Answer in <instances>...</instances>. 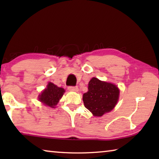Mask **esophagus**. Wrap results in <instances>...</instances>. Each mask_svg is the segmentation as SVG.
<instances>
[{
    "mask_svg": "<svg viewBox=\"0 0 159 159\" xmlns=\"http://www.w3.org/2000/svg\"><path fill=\"white\" fill-rule=\"evenodd\" d=\"M68 90L70 91H73V92H78L79 88H78V87H74V86H69Z\"/></svg>",
    "mask_w": 159,
    "mask_h": 159,
    "instance_id": "34e87169",
    "label": "esophagus"
}]
</instances>
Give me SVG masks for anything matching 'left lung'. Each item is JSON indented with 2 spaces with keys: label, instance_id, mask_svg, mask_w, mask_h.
Masks as SVG:
<instances>
[{
  "label": "left lung",
  "instance_id": "obj_1",
  "mask_svg": "<svg viewBox=\"0 0 159 159\" xmlns=\"http://www.w3.org/2000/svg\"><path fill=\"white\" fill-rule=\"evenodd\" d=\"M116 85L93 77L88 83V90L83 94V101L95 116H102L114 108L119 98Z\"/></svg>",
  "mask_w": 159,
  "mask_h": 159
}]
</instances>
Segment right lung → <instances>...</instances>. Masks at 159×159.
<instances>
[{"label": "right lung", "instance_id": "add662e5", "mask_svg": "<svg viewBox=\"0 0 159 159\" xmlns=\"http://www.w3.org/2000/svg\"><path fill=\"white\" fill-rule=\"evenodd\" d=\"M64 88H59L52 83H48L47 88L41 92L39 96V99L43 104L48 107L55 108V106L63 96Z\"/></svg>", "mask_w": 159, "mask_h": 159}]
</instances>
